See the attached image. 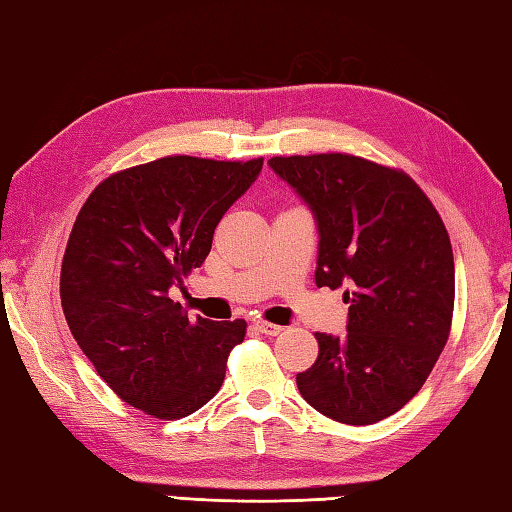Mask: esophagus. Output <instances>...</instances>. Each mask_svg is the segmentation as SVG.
<instances>
[{
    "label": "esophagus",
    "mask_w": 512,
    "mask_h": 512,
    "mask_svg": "<svg viewBox=\"0 0 512 512\" xmlns=\"http://www.w3.org/2000/svg\"><path fill=\"white\" fill-rule=\"evenodd\" d=\"M254 327H256V330H258L260 334H267V336H276V334L283 332L281 325L267 323V321H254Z\"/></svg>",
    "instance_id": "1"
}]
</instances>
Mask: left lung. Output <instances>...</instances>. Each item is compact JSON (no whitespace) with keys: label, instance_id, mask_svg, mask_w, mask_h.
<instances>
[{"label":"left lung","instance_id":"1","mask_svg":"<svg viewBox=\"0 0 512 512\" xmlns=\"http://www.w3.org/2000/svg\"><path fill=\"white\" fill-rule=\"evenodd\" d=\"M312 211L314 281L345 287L347 334L316 332L318 359L298 392L325 417L370 426L421 390L448 341L455 258L426 194L403 171L347 153L272 158Z\"/></svg>","mask_w":512,"mask_h":512}]
</instances>
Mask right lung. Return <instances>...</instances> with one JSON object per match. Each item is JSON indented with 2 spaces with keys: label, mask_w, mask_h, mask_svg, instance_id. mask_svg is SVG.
I'll list each match as a JSON object with an SVG mask.
<instances>
[{
  "label": "right lung",
  "mask_w": 512,
  "mask_h": 512,
  "mask_svg": "<svg viewBox=\"0 0 512 512\" xmlns=\"http://www.w3.org/2000/svg\"><path fill=\"white\" fill-rule=\"evenodd\" d=\"M263 158L169 156L106 178L77 214L62 260L66 323L95 372L129 406L182 419L225 381L245 321H191L169 289L211 249Z\"/></svg>",
  "instance_id": "1"
}]
</instances>
